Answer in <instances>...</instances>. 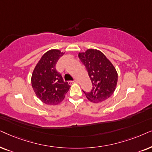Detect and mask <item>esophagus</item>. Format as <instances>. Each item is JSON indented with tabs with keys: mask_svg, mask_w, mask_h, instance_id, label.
Instances as JSON below:
<instances>
[{
	"mask_svg": "<svg viewBox=\"0 0 152 152\" xmlns=\"http://www.w3.org/2000/svg\"><path fill=\"white\" fill-rule=\"evenodd\" d=\"M70 83H78L77 80H74L73 81H70Z\"/></svg>",
	"mask_w": 152,
	"mask_h": 152,
	"instance_id": "1",
	"label": "esophagus"
}]
</instances>
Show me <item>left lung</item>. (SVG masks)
Instances as JSON below:
<instances>
[{
	"mask_svg": "<svg viewBox=\"0 0 152 152\" xmlns=\"http://www.w3.org/2000/svg\"><path fill=\"white\" fill-rule=\"evenodd\" d=\"M80 61L87 69L92 83L90 92H84L88 99L93 103L102 102L115 92L117 83V72L106 56L96 49H88L78 53Z\"/></svg>",
	"mask_w": 152,
	"mask_h": 152,
	"instance_id": "obj_1",
	"label": "left lung"
}]
</instances>
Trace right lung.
Here are the masks:
<instances>
[{"mask_svg":"<svg viewBox=\"0 0 152 152\" xmlns=\"http://www.w3.org/2000/svg\"><path fill=\"white\" fill-rule=\"evenodd\" d=\"M64 53L52 49L42 56L34 69L31 84L34 92L42 102L47 105H57L63 101L70 86L64 82L56 65Z\"/></svg>","mask_w":152,"mask_h":152,"instance_id":"add662e5","label":"right lung"}]
</instances>
